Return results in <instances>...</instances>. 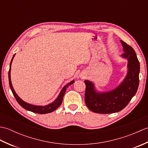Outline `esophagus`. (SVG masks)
<instances>
[{
    "instance_id": "esophagus-1",
    "label": "esophagus",
    "mask_w": 148,
    "mask_h": 148,
    "mask_svg": "<svg viewBox=\"0 0 148 148\" xmlns=\"http://www.w3.org/2000/svg\"><path fill=\"white\" fill-rule=\"evenodd\" d=\"M81 78H82V79H83V78H84V77H81Z\"/></svg>"
}]
</instances>
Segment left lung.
<instances>
[{
	"mask_svg": "<svg viewBox=\"0 0 148 148\" xmlns=\"http://www.w3.org/2000/svg\"><path fill=\"white\" fill-rule=\"evenodd\" d=\"M120 41L124 51L120 57L127 60V72L121 82L114 89L102 92L97 89L92 81H84V101L93 112L109 114L121 111L136 95L139 87L140 64L136 51L123 40Z\"/></svg>",
	"mask_w": 148,
	"mask_h": 148,
	"instance_id": "8db88e82",
	"label": "left lung"
}]
</instances>
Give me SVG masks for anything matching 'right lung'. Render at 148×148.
<instances>
[{"mask_svg":"<svg viewBox=\"0 0 148 148\" xmlns=\"http://www.w3.org/2000/svg\"><path fill=\"white\" fill-rule=\"evenodd\" d=\"M15 55L16 54H14L13 56H12L11 63H10V67H9L8 77H9V86H10L11 92L12 94H13V95L15 97V99L16 100L18 103L22 107V108L27 110V111L38 113V114H47V113H50L53 111H54L55 110H56L61 105L63 100V97L64 96V94L66 92V90H67V88L69 86L71 85L72 84H73L74 83V80L71 81V82H69V83L66 84V85H65L64 87H63V88L61 90L60 92V93L58 94V97H56V99L51 103H48V104H47L46 106H37V105H34V104H31V103H27L26 102L23 101V100L17 95V93L15 92V91L12 85L11 79V68L12 60H13Z\"/></svg>","mask_w":148,"mask_h":148,"instance_id":"obj_1","label":"right lung"}]
</instances>
